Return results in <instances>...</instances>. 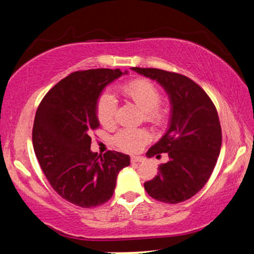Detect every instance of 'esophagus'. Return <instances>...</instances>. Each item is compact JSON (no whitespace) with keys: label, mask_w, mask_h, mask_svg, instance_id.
<instances>
[{"label":"esophagus","mask_w":254,"mask_h":254,"mask_svg":"<svg viewBox=\"0 0 254 254\" xmlns=\"http://www.w3.org/2000/svg\"><path fill=\"white\" fill-rule=\"evenodd\" d=\"M130 161L133 164H136V163H142V161H144V158L143 157H137V156H134L130 158Z\"/></svg>","instance_id":"esophagus-1"}]
</instances>
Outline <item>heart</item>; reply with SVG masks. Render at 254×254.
Instances as JSON below:
<instances>
[{"label":"heart","instance_id":"1","mask_svg":"<svg viewBox=\"0 0 254 254\" xmlns=\"http://www.w3.org/2000/svg\"><path fill=\"white\" fill-rule=\"evenodd\" d=\"M121 94L133 102L142 111L144 118L152 124H160L165 119V111L159 109L161 101L160 91L154 84L145 79H136L120 87ZM117 101L111 94L104 93L97 102V118L105 127H111L116 123ZM150 139V134L145 129L125 128L115 137L119 149L127 152H136Z\"/></svg>","mask_w":254,"mask_h":254}]
</instances>
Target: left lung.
<instances>
[{
    "mask_svg": "<svg viewBox=\"0 0 254 254\" xmlns=\"http://www.w3.org/2000/svg\"><path fill=\"white\" fill-rule=\"evenodd\" d=\"M164 88L171 103L166 133L153 144L148 157L166 152L168 161L158 167V175L144 183L154 199L182 203L206 185L221 149L222 135L216 109L207 94L192 80L158 68L131 67Z\"/></svg>",
    "mask_w": 254,
    "mask_h": 254,
    "instance_id": "obj_1",
    "label": "left lung"
}]
</instances>
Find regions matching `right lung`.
Listing matches in <instances>:
<instances>
[{
  "label": "right lung",
  "instance_id": "obj_1",
  "mask_svg": "<svg viewBox=\"0 0 254 254\" xmlns=\"http://www.w3.org/2000/svg\"><path fill=\"white\" fill-rule=\"evenodd\" d=\"M128 71L96 68L61 80L40 103L33 125V148L54 190L76 206L108 201L117 176L130 164L128 154L90 150L91 129L100 126L97 102L104 88Z\"/></svg>",
  "mask_w": 254,
  "mask_h": 254
}]
</instances>
